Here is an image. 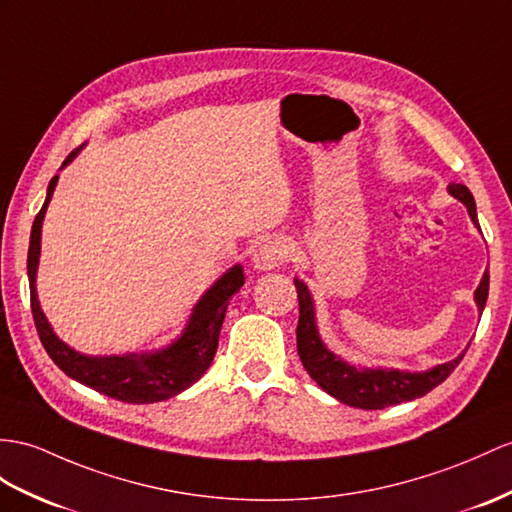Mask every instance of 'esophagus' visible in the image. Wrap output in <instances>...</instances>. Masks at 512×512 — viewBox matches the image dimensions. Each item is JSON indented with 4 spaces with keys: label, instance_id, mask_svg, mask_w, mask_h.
Listing matches in <instances>:
<instances>
[{
    "label": "esophagus",
    "instance_id": "obj_1",
    "mask_svg": "<svg viewBox=\"0 0 512 512\" xmlns=\"http://www.w3.org/2000/svg\"><path fill=\"white\" fill-rule=\"evenodd\" d=\"M293 249L289 241L282 239V236H271V239H265L258 245L256 254H254V267L258 271H271L280 265H284L286 260L291 258Z\"/></svg>",
    "mask_w": 512,
    "mask_h": 512
}]
</instances>
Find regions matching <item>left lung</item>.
Wrapping results in <instances>:
<instances>
[{
    "instance_id": "obj_1",
    "label": "left lung",
    "mask_w": 512,
    "mask_h": 512,
    "mask_svg": "<svg viewBox=\"0 0 512 512\" xmlns=\"http://www.w3.org/2000/svg\"><path fill=\"white\" fill-rule=\"evenodd\" d=\"M452 197L460 199L467 206V213L473 221V226L480 230L476 202L465 184L452 182L447 186ZM295 289L299 299V323H297V354L302 358V365L308 371L323 391L330 393L336 400L363 408V410H380L393 404H402L417 400L430 393L434 386H439L450 373L458 367L463 360L465 352L458 354L454 360H447L443 365H436L426 371H400V369H369V367H356L350 365L341 356L330 352L326 343L321 341V334L317 330V317H315V302L310 295L308 286L295 278ZM486 297H489V271L478 284L473 299L476 306L482 310L486 306Z\"/></svg>"
}]
</instances>
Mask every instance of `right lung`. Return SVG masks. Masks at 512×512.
<instances>
[{
	"label": "right lung",
	"instance_id": "add662e5",
	"mask_svg": "<svg viewBox=\"0 0 512 512\" xmlns=\"http://www.w3.org/2000/svg\"><path fill=\"white\" fill-rule=\"evenodd\" d=\"M80 149L71 152L65 158V162H62L60 169H65L69 162L78 156ZM56 184L58 176H54L47 186L45 204L32 223L28 249L30 304L36 330H39L45 352L69 378L78 380L84 386H91L93 391L104 393L119 402L154 404L186 391L191 384H195L204 376L210 363H213L230 297L239 291L245 282L243 267H230L202 297L197 299L182 334L167 347H160V350L154 352H132L121 356L80 354L65 341L58 339V334L49 326V321L43 313L39 295H36V271H39L41 258V228L47 206L52 202Z\"/></svg>",
	"mask_w": 512,
	"mask_h": 512
}]
</instances>
